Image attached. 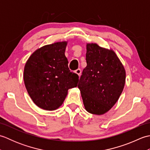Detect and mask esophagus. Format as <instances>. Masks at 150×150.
<instances>
[{
  "mask_svg": "<svg viewBox=\"0 0 150 150\" xmlns=\"http://www.w3.org/2000/svg\"><path fill=\"white\" fill-rule=\"evenodd\" d=\"M75 73H77V74L79 76V77H80L81 75V69H76V70H75Z\"/></svg>",
  "mask_w": 150,
  "mask_h": 150,
  "instance_id": "esophagus-1",
  "label": "esophagus"
}]
</instances>
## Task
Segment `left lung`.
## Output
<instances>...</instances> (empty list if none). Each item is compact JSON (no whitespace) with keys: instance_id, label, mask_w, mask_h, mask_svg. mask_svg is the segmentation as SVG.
I'll return each mask as SVG.
<instances>
[{"instance_id":"1","label":"left lung","mask_w":150,"mask_h":150,"mask_svg":"<svg viewBox=\"0 0 150 150\" xmlns=\"http://www.w3.org/2000/svg\"><path fill=\"white\" fill-rule=\"evenodd\" d=\"M87 66L79 82L85 109L94 115H103L115 104L125 84L126 71L112 50L97 44H87Z\"/></svg>"}]
</instances>
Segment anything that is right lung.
I'll use <instances>...</instances> for the list:
<instances>
[{
  "label": "right lung",
  "mask_w": 150,
  "mask_h": 150,
  "mask_svg": "<svg viewBox=\"0 0 150 150\" xmlns=\"http://www.w3.org/2000/svg\"><path fill=\"white\" fill-rule=\"evenodd\" d=\"M67 42H58L37 50L25 64L24 81L33 103L43 110H57L68 90L77 87L79 75L71 71L65 56Z\"/></svg>",
  "instance_id": "right-lung-1"
}]
</instances>
